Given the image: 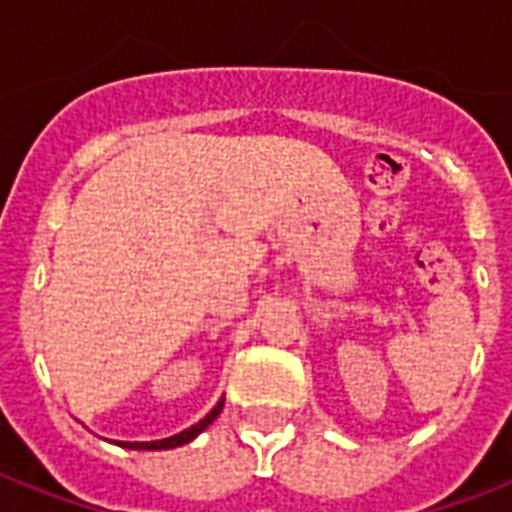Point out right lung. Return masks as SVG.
I'll use <instances>...</instances> for the list:
<instances>
[{"instance_id":"right-lung-1","label":"right lung","mask_w":512,"mask_h":512,"mask_svg":"<svg viewBox=\"0 0 512 512\" xmlns=\"http://www.w3.org/2000/svg\"><path fill=\"white\" fill-rule=\"evenodd\" d=\"M220 409H223V401H217L215 409H212L204 420L196 422L193 428L183 430V433H177V436L172 438H162V441H122L119 446H127V449H148V452H156V449H175V446H183L188 444V441H193V438L199 436L201 430L207 428V425H212V420L220 414Z\"/></svg>"}]
</instances>
